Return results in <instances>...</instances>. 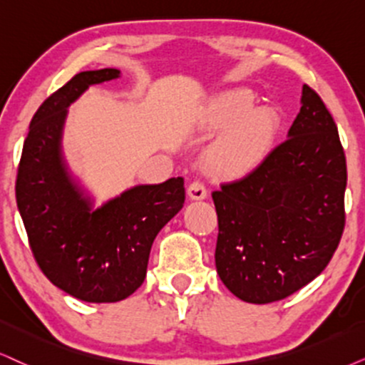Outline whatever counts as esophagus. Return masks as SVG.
<instances>
[{
  "label": "esophagus",
  "mask_w": 365,
  "mask_h": 365,
  "mask_svg": "<svg viewBox=\"0 0 365 365\" xmlns=\"http://www.w3.org/2000/svg\"><path fill=\"white\" fill-rule=\"evenodd\" d=\"M187 195L190 200H204V198L207 197V188L204 183L195 180V182H192L190 185H188Z\"/></svg>",
  "instance_id": "esophagus-1"
}]
</instances>
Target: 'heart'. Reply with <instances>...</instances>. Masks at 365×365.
<instances>
[{
	"label": "heart",
	"instance_id": "b5f03b06",
	"mask_svg": "<svg viewBox=\"0 0 365 365\" xmlns=\"http://www.w3.org/2000/svg\"><path fill=\"white\" fill-rule=\"evenodd\" d=\"M256 98L249 89H230L210 109V124L228 129L210 153V168L219 175H244L264 158L279 128L274 108H255Z\"/></svg>",
	"mask_w": 365,
	"mask_h": 365
}]
</instances>
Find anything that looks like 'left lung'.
<instances>
[{
	"mask_svg": "<svg viewBox=\"0 0 365 365\" xmlns=\"http://www.w3.org/2000/svg\"><path fill=\"white\" fill-rule=\"evenodd\" d=\"M345 187L336 124L320 96L303 86L288 140L246 177L212 192L215 267L229 292L264 305L315 279L342 237Z\"/></svg>",
	"mask_w": 365,
	"mask_h": 365,
	"instance_id": "1",
	"label": "left lung"
}]
</instances>
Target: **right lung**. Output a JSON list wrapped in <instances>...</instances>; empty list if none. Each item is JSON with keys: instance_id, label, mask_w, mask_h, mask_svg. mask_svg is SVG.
I'll list each match as a JSON object with an SVG mask.
<instances>
[{"instance_id": "add662e5", "label": "right lung", "mask_w": 365, "mask_h": 365, "mask_svg": "<svg viewBox=\"0 0 365 365\" xmlns=\"http://www.w3.org/2000/svg\"><path fill=\"white\" fill-rule=\"evenodd\" d=\"M118 68L86 71L43 101L31 118L16 175V204L43 274L71 297L114 303L146 278L156 234L185 202L183 178L136 185L98 209L68 173L62 155L67 108Z\"/></svg>"}]
</instances>
